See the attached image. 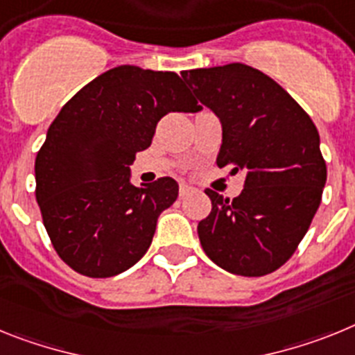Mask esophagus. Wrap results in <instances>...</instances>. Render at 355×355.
Returning <instances> with one entry per match:
<instances>
[{
  "label": "esophagus",
  "instance_id": "obj_1",
  "mask_svg": "<svg viewBox=\"0 0 355 355\" xmlns=\"http://www.w3.org/2000/svg\"><path fill=\"white\" fill-rule=\"evenodd\" d=\"M193 187L191 186H187V184H180V189H178V195L182 196V198H184V196H187V195H191V193H193Z\"/></svg>",
  "mask_w": 355,
  "mask_h": 355
}]
</instances>
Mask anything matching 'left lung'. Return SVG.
I'll return each mask as SVG.
<instances>
[{"mask_svg": "<svg viewBox=\"0 0 355 355\" xmlns=\"http://www.w3.org/2000/svg\"><path fill=\"white\" fill-rule=\"evenodd\" d=\"M182 76L221 121L216 164L245 173L234 200L205 191L212 209L198 223L203 252L236 275H268L295 254L322 202L327 166L318 130L275 80L250 66L234 62Z\"/></svg>", "mask_w": 355, "mask_h": 355, "instance_id": "left-lung-1", "label": "left lung"}]
</instances>
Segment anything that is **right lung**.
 <instances>
[{"label": "right lung", "mask_w": 355, "mask_h": 355, "mask_svg": "<svg viewBox=\"0 0 355 355\" xmlns=\"http://www.w3.org/2000/svg\"><path fill=\"white\" fill-rule=\"evenodd\" d=\"M182 78L114 67L49 125L35 159V198L55 252L82 275L105 279L134 266L152 245L160 212L177 200L169 177L132 186L130 164L152 144L160 118L202 109Z\"/></svg>", "instance_id": "obj_1"}]
</instances>
